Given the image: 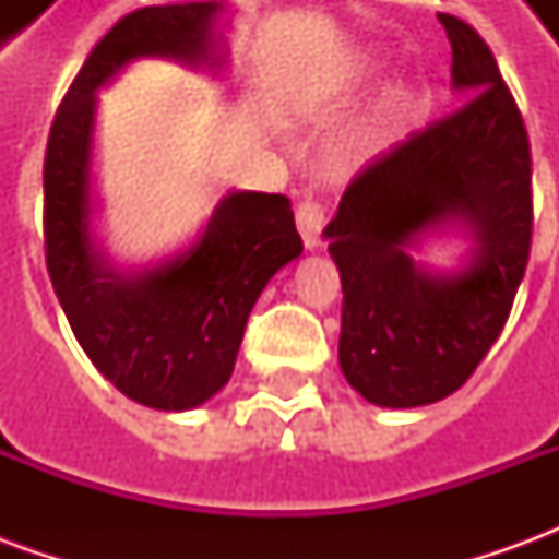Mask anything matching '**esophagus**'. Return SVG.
Listing matches in <instances>:
<instances>
[{"label":"esophagus","instance_id":"esophagus-1","mask_svg":"<svg viewBox=\"0 0 559 559\" xmlns=\"http://www.w3.org/2000/svg\"><path fill=\"white\" fill-rule=\"evenodd\" d=\"M296 227L302 233L305 245H308V248H317L320 233L326 227V203H323V200H314V197L302 200V203L296 206Z\"/></svg>","mask_w":559,"mask_h":559}]
</instances>
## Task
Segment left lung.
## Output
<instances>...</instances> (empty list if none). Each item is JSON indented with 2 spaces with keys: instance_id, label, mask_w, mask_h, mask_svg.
<instances>
[{
  "instance_id": "8db88e82",
  "label": "left lung",
  "mask_w": 559,
  "mask_h": 559,
  "mask_svg": "<svg viewBox=\"0 0 559 559\" xmlns=\"http://www.w3.org/2000/svg\"><path fill=\"white\" fill-rule=\"evenodd\" d=\"M437 17L452 41V80L473 98L365 164L326 227L344 290L341 371L380 407L433 404L467 383L503 332L533 242L524 116L479 32ZM452 217L474 227V263L431 280L406 248Z\"/></svg>"
}]
</instances>
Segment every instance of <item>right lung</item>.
I'll list each match as a JSON object with an SVG mask.
<instances>
[{"label": "right lung", "instance_id": "add662e5", "mask_svg": "<svg viewBox=\"0 0 559 559\" xmlns=\"http://www.w3.org/2000/svg\"><path fill=\"white\" fill-rule=\"evenodd\" d=\"M218 2L131 11L92 47L59 104L44 152V254L59 305L92 365L155 411H191L233 374L266 281L302 254L284 194L224 197L203 239L170 263L122 278L90 242L95 90L138 56L209 59Z\"/></svg>", "mask_w": 559, "mask_h": 559}]
</instances>
